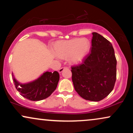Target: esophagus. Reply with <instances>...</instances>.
I'll list each match as a JSON object with an SVG mask.
<instances>
[{
	"label": "esophagus",
	"mask_w": 133,
	"mask_h": 133,
	"mask_svg": "<svg viewBox=\"0 0 133 133\" xmlns=\"http://www.w3.org/2000/svg\"><path fill=\"white\" fill-rule=\"evenodd\" d=\"M69 69V68H68V67H62L61 68H60L59 69V72H62V71H64V70H65V69Z\"/></svg>",
	"instance_id": "esophagus-1"
}]
</instances>
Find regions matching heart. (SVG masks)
<instances>
[{"label": "heart", "instance_id": "b5f03b06", "mask_svg": "<svg viewBox=\"0 0 133 133\" xmlns=\"http://www.w3.org/2000/svg\"><path fill=\"white\" fill-rule=\"evenodd\" d=\"M90 49L91 43L88 39L74 38L57 43L55 47V52L61 58L69 56L70 61L77 64L85 59Z\"/></svg>", "mask_w": 133, "mask_h": 133}]
</instances>
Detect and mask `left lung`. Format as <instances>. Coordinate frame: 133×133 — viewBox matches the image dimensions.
I'll return each instance as SVG.
<instances>
[{"label":"left lung","instance_id":"left-lung-1","mask_svg":"<svg viewBox=\"0 0 133 133\" xmlns=\"http://www.w3.org/2000/svg\"><path fill=\"white\" fill-rule=\"evenodd\" d=\"M92 35L91 51L82 63L71 66L72 81L81 97L99 101L114 89L117 61L111 42L99 34Z\"/></svg>","mask_w":133,"mask_h":133}]
</instances>
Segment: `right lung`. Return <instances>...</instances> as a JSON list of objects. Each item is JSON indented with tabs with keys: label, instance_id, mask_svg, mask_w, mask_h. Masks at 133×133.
<instances>
[{
	"label": "right lung",
	"instance_id": "obj_1",
	"mask_svg": "<svg viewBox=\"0 0 133 133\" xmlns=\"http://www.w3.org/2000/svg\"><path fill=\"white\" fill-rule=\"evenodd\" d=\"M59 81V74L57 71L45 72L37 80L25 84H21L14 78L16 89L21 96L30 101L43 100L51 96Z\"/></svg>",
	"mask_w": 133,
	"mask_h": 133
}]
</instances>
